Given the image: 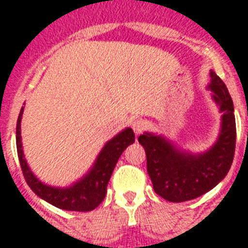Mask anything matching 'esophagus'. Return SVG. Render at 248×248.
I'll list each match as a JSON object with an SVG mask.
<instances>
[{
    "mask_svg": "<svg viewBox=\"0 0 248 248\" xmlns=\"http://www.w3.org/2000/svg\"><path fill=\"white\" fill-rule=\"evenodd\" d=\"M131 127L136 135H139V134H141L145 130V122L143 120H135L131 124Z\"/></svg>",
    "mask_w": 248,
    "mask_h": 248,
    "instance_id": "34e87169",
    "label": "esophagus"
}]
</instances>
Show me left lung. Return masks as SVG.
<instances>
[{"mask_svg": "<svg viewBox=\"0 0 248 248\" xmlns=\"http://www.w3.org/2000/svg\"><path fill=\"white\" fill-rule=\"evenodd\" d=\"M210 76L207 89L223 116L219 138L208 151L192 153L152 132H144L138 139L145 149L155 192L170 202L194 200L211 190L227 176L233 162L237 138L233 100L219 76L212 71Z\"/></svg>", "mask_w": 248, "mask_h": 248, "instance_id": "8db88e82", "label": "left lung"}]
</instances>
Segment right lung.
I'll return each mask as SVG.
<instances>
[{
	"instance_id": "add662e5",
	"label": "right lung",
	"mask_w": 248,
	"mask_h": 248,
	"mask_svg": "<svg viewBox=\"0 0 248 248\" xmlns=\"http://www.w3.org/2000/svg\"><path fill=\"white\" fill-rule=\"evenodd\" d=\"M23 110L24 107H21L16 122V149L21 171L27 184L40 198L62 210L86 212L96 208L105 198L109 179L112 176L118 158L124 149L135 141L134 131L130 127L124 128V131H121L113 139L107 141L100 153L97 155L93 167L79 180L64 188L51 186L37 179L24 157L20 135Z\"/></svg>"
}]
</instances>
